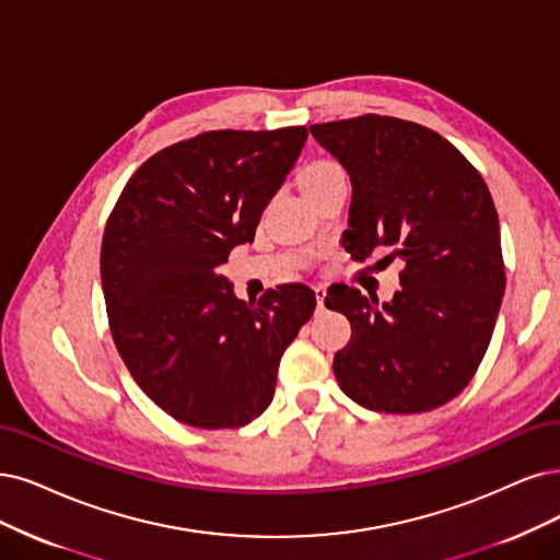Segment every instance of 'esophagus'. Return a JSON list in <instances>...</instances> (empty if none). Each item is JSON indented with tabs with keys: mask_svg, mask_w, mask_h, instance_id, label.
<instances>
[{
	"mask_svg": "<svg viewBox=\"0 0 560 560\" xmlns=\"http://www.w3.org/2000/svg\"><path fill=\"white\" fill-rule=\"evenodd\" d=\"M316 293V302H318V312H325V298H327V288L325 285H316L314 288Z\"/></svg>",
	"mask_w": 560,
	"mask_h": 560,
	"instance_id": "1",
	"label": "esophagus"
}]
</instances>
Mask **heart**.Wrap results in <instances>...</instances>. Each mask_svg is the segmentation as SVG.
Returning <instances> with one entry per match:
<instances>
[{"instance_id":"heart-1","label":"heart","mask_w":560,"mask_h":560,"mask_svg":"<svg viewBox=\"0 0 560 560\" xmlns=\"http://www.w3.org/2000/svg\"><path fill=\"white\" fill-rule=\"evenodd\" d=\"M339 179H346V173L341 171V165H337L335 161H314L308 163L306 168L300 175V184L308 198L318 196L320 191H325L329 184H335Z\"/></svg>"}]
</instances>
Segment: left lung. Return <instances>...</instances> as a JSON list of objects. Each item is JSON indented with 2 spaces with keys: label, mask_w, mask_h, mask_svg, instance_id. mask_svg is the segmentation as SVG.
<instances>
[{
  "label": "left lung",
  "mask_w": 560,
  "mask_h": 560,
  "mask_svg": "<svg viewBox=\"0 0 560 560\" xmlns=\"http://www.w3.org/2000/svg\"><path fill=\"white\" fill-rule=\"evenodd\" d=\"M308 131L353 186L346 252L362 262L392 248L404 262L389 302L329 288L327 308L353 329L335 355V376L369 410L439 408L478 371L505 293L499 214L487 184L452 142L420 124L364 115Z\"/></svg>",
  "instance_id": "left-lung-1"
}]
</instances>
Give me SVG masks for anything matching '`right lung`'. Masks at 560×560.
I'll return each instance as SVG.
<instances>
[{
	"label": "right lung",
	"instance_id": "right-lung-1",
	"mask_svg": "<svg viewBox=\"0 0 560 560\" xmlns=\"http://www.w3.org/2000/svg\"><path fill=\"white\" fill-rule=\"evenodd\" d=\"M306 142L304 127L210 131L144 161L108 219L101 285L119 358L175 420L233 429L272 404L283 350L316 293L283 283L244 302L217 267L254 242Z\"/></svg>",
	"mask_w": 560,
	"mask_h": 560
}]
</instances>
